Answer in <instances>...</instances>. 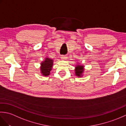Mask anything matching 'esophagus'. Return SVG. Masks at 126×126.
Here are the masks:
<instances>
[{
  "label": "esophagus",
  "mask_w": 126,
  "mask_h": 126,
  "mask_svg": "<svg viewBox=\"0 0 126 126\" xmlns=\"http://www.w3.org/2000/svg\"><path fill=\"white\" fill-rule=\"evenodd\" d=\"M66 58H67V57H66V56L65 55H61V58L62 59V60H66Z\"/></svg>",
  "instance_id": "1"
}]
</instances>
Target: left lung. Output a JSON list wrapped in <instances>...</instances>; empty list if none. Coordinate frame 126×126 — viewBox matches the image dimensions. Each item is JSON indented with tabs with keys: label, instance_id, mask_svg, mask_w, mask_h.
Masks as SVG:
<instances>
[{
	"label": "left lung",
	"instance_id": "1",
	"mask_svg": "<svg viewBox=\"0 0 126 126\" xmlns=\"http://www.w3.org/2000/svg\"><path fill=\"white\" fill-rule=\"evenodd\" d=\"M75 73L76 76L78 77H82V74L84 71V66L81 65H76L75 69Z\"/></svg>",
	"mask_w": 126,
	"mask_h": 126
}]
</instances>
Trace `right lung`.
Listing matches in <instances>:
<instances>
[{"label":"right lung","instance_id":"right-lung-1","mask_svg":"<svg viewBox=\"0 0 126 126\" xmlns=\"http://www.w3.org/2000/svg\"><path fill=\"white\" fill-rule=\"evenodd\" d=\"M53 61L50 58H45V60L41 63V71L42 75L49 76L52 70Z\"/></svg>","mask_w":126,"mask_h":126}]
</instances>
